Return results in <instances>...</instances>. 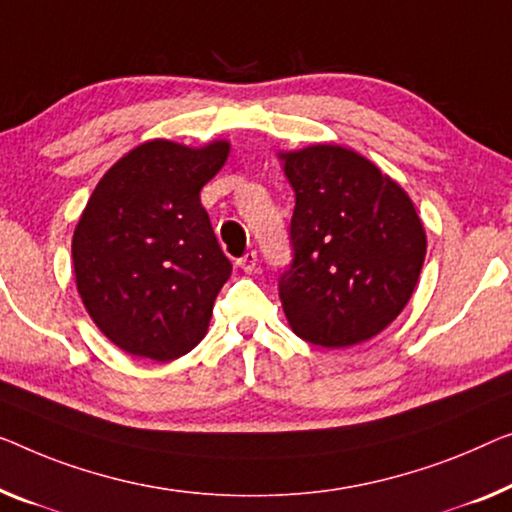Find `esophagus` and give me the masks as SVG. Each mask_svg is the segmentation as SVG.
<instances>
[{
  "mask_svg": "<svg viewBox=\"0 0 512 512\" xmlns=\"http://www.w3.org/2000/svg\"><path fill=\"white\" fill-rule=\"evenodd\" d=\"M236 264H239L241 269L246 271V273H253V271H255V266H257V253H255V250H248L246 255L236 259Z\"/></svg>",
  "mask_w": 512,
  "mask_h": 512,
  "instance_id": "1",
  "label": "esophagus"
}]
</instances>
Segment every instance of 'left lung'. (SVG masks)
<instances>
[{"label":"left lung","instance_id":"left-lung-1","mask_svg":"<svg viewBox=\"0 0 512 512\" xmlns=\"http://www.w3.org/2000/svg\"><path fill=\"white\" fill-rule=\"evenodd\" d=\"M296 195L292 264L278 292L292 331L335 349L375 338L404 310L427 239L409 195L338 144L280 154Z\"/></svg>","mask_w":512,"mask_h":512}]
</instances>
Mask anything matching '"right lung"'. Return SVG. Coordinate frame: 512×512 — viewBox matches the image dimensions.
<instances>
[{
    "label": "right lung",
    "mask_w": 512,
    "mask_h": 512,
    "mask_svg": "<svg viewBox=\"0 0 512 512\" xmlns=\"http://www.w3.org/2000/svg\"><path fill=\"white\" fill-rule=\"evenodd\" d=\"M230 142H144L91 193L73 234L75 285L89 317L126 354L174 361L207 335L232 273L200 190Z\"/></svg>",
    "instance_id": "1"
}]
</instances>
